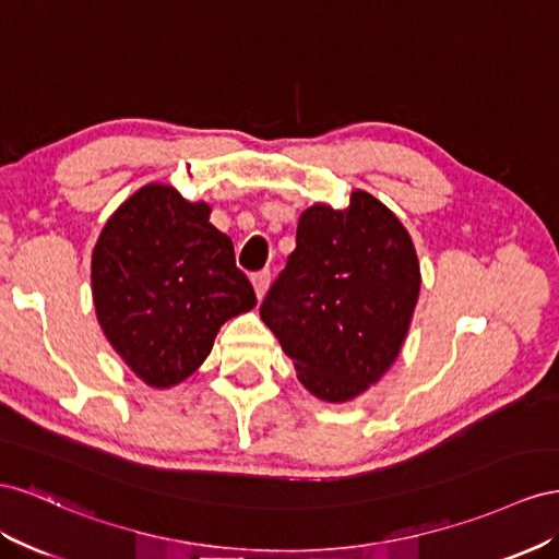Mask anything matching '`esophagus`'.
I'll return each instance as SVG.
<instances>
[{
  "instance_id": "obj_1",
  "label": "esophagus",
  "mask_w": 559,
  "mask_h": 559,
  "mask_svg": "<svg viewBox=\"0 0 559 559\" xmlns=\"http://www.w3.org/2000/svg\"><path fill=\"white\" fill-rule=\"evenodd\" d=\"M269 283H271L269 271H260V274L252 276V288H254V295H258V299H262L266 295Z\"/></svg>"
}]
</instances>
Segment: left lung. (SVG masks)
<instances>
[{
  "instance_id": "left-lung-1",
  "label": "left lung",
  "mask_w": 559,
  "mask_h": 559,
  "mask_svg": "<svg viewBox=\"0 0 559 559\" xmlns=\"http://www.w3.org/2000/svg\"><path fill=\"white\" fill-rule=\"evenodd\" d=\"M421 288L412 236L362 189L346 209L313 203L299 215L297 248L260 316L297 379L325 403H348L401 354Z\"/></svg>"
}]
</instances>
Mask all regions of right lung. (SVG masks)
I'll list each match as a JSON object with an SVG mask.
<instances>
[{"label": "right lung", "mask_w": 559, "mask_h": 559, "mask_svg": "<svg viewBox=\"0 0 559 559\" xmlns=\"http://www.w3.org/2000/svg\"><path fill=\"white\" fill-rule=\"evenodd\" d=\"M93 307L135 377L170 389L209 358L219 328L258 305L211 205L150 182L111 213L91 258Z\"/></svg>", "instance_id": "obj_1"}]
</instances>
